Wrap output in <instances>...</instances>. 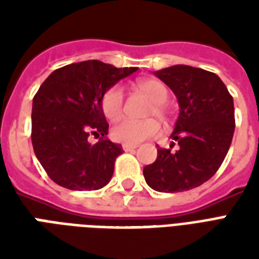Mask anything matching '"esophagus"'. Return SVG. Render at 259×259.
Here are the masks:
<instances>
[{"mask_svg": "<svg viewBox=\"0 0 259 259\" xmlns=\"http://www.w3.org/2000/svg\"><path fill=\"white\" fill-rule=\"evenodd\" d=\"M137 144H122V148H123L124 151H132V150H135V148H137Z\"/></svg>", "mask_w": 259, "mask_h": 259, "instance_id": "obj_1", "label": "esophagus"}]
</instances>
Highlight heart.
Segmentation results:
<instances>
[{
  "label": "heart",
  "mask_w": 259,
  "mask_h": 259,
  "mask_svg": "<svg viewBox=\"0 0 259 259\" xmlns=\"http://www.w3.org/2000/svg\"><path fill=\"white\" fill-rule=\"evenodd\" d=\"M137 89L146 94L152 101L150 108V115H155L163 118L166 115L165 102L169 98V90L162 81L154 79L140 80L137 83ZM101 109L104 116L109 120H118L123 113V91L119 85L109 87L101 98ZM159 130V124L154 119L147 120H132L123 119L111 129L112 140L126 144H139L141 141L155 136Z\"/></svg>",
  "instance_id": "b5f03b06"
}]
</instances>
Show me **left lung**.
I'll return each mask as SVG.
<instances>
[{
	"label": "left lung",
	"instance_id": "8db88e82",
	"mask_svg": "<svg viewBox=\"0 0 259 259\" xmlns=\"http://www.w3.org/2000/svg\"><path fill=\"white\" fill-rule=\"evenodd\" d=\"M155 76L179 101L170 136L179 148L159 147L155 162L143 175L147 185L161 193L191 190L211 179L228 154L234 133L233 97L218 74L204 69L175 65Z\"/></svg>",
	"mask_w": 259,
	"mask_h": 259
}]
</instances>
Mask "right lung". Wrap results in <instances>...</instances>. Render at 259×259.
I'll return each mask as SVG.
<instances>
[{
    "instance_id": "obj_1",
    "label": "right lung",
    "mask_w": 259,
    "mask_h": 259,
    "mask_svg": "<svg viewBox=\"0 0 259 259\" xmlns=\"http://www.w3.org/2000/svg\"><path fill=\"white\" fill-rule=\"evenodd\" d=\"M137 68L84 61L54 70L33 98L31 143L37 159L57 185L98 190L113 175L122 146L107 139L104 93ZM99 139L91 145L88 137Z\"/></svg>"
}]
</instances>
